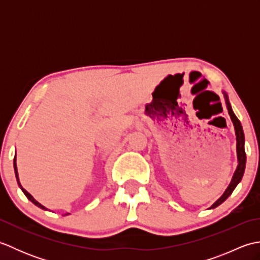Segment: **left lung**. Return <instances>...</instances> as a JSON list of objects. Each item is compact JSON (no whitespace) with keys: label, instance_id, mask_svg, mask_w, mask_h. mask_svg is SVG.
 Segmentation results:
<instances>
[{"label":"left lung","instance_id":"1","mask_svg":"<svg viewBox=\"0 0 260 260\" xmlns=\"http://www.w3.org/2000/svg\"><path fill=\"white\" fill-rule=\"evenodd\" d=\"M224 97H225V103H227L228 113L230 115L231 120H233L234 126H235V131H236L237 157H238V167H237L236 172H235V174L233 176V180H231L229 186L227 187V190L224 191V193L221 196V198L218 199V200L212 204L211 208H210V209L217 208L223 201L227 200L228 197L235 190V187L237 186V184H238L239 182L241 181L242 175H244V172H245V168H246V152H245V135H244V131H242V126H241L240 120L237 118V116L233 112V108H231V106H230V103H229V99H228L227 93H224Z\"/></svg>","mask_w":260,"mask_h":260}]
</instances>
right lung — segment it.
I'll list each match as a JSON object with an SVG mask.
<instances>
[{
	"mask_svg": "<svg viewBox=\"0 0 260 260\" xmlns=\"http://www.w3.org/2000/svg\"><path fill=\"white\" fill-rule=\"evenodd\" d=\"M13 165H14V172H15V176H16V181H18V184H19V186L21 187V190L23 191V193L25 194V197L29 199V200L32 202V203H35L37 207H39V208H41V209H43V210H47L45 207L42 206V204H40L39 203L37 200H35V198H33L29 192H27L26 190H24L23 187H22V185H21V183H20V181H19V174H18V170H16V159H15V157H14V161H13ZM66 214H69V213H66Z\"/></svg>",
	"mask_w": 260,
	"mask_h": 260,
	"instance_id": "right-lung-1",
	"label": "right lung"
}]
</instances>
